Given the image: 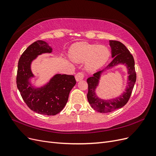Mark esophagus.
Returning <instances> with one entry per match:
<instances>
[{
	"instance_id": "1",
	"label": "esophagus",
	"mask_w": 156,
	"mask_h": 156,
	"mask_svg": "<svg viewBox=\"0 0 156 156\" xmlns=\"http://www.w3.org/2000/svg\"><path fill=\"white\" fill-rule=\"evenodd\" d=\"M84 77V75L83 72L78 73L76 74V75H75V79H76V81L78 82L81 81V80H83Z\"/></svg>"
}]
</instances>
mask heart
<instances>
[{"mask_svg": "<svg viewBox=\"0 0 156 156\" xmlns=\"http://www.w3.org/2000/svg\"><path fill=\"white\" fill-rule=\"evenodd\" d=\"M69 56L74 62H84V67L88 72H95L104 66L110 56V51L105 46L77 42L69 49Z\"/></svg>", "mask_w": 156, "mask_h": 156, "instance_id": "heart-1", "label": "heart"}]
</instances>
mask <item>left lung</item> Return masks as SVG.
<instances>
[{
  "instance_id": "8db88e82",
  "label": "left lung",
  "mask_w": 156,
  "mask_h": 156,
  "mask_svg": "<svg viewBox=\"0 0 156 156\" xmlns=\"http://www.w3.org/2000/svg\"><path fill=\"white\" fill-rule=\"evenodd\" d=\"M109 45L111 48V55L113 60L105 69L96 72L92 77L87 79L88 85L87 98L88 102L94 110L101 113L110 112L124 107L129 100L136 81L135 61L133 56L130 53L129 50L123 44L119 41L110 40ZM119 64L125 65L129 73L128 85L125 92L120 97L110 100H103L100 98L96 94L95 90L99 83L102 73Z\"/></svg>"
}]
</instances>
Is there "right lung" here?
<instances>
[{
  "mask_svg": "<svg viewBox=\"0 0 156 156\" xmlns=\"http://www.w3.org/2000/svg\"><path fill=\"white\" fill-rule=\"evenodd\" d=\"M53 49L47 42L37 40L29 45L19 60L17 87L27 106L36 113L56 115L62 111L68 100L71 90L76 84L73 75L56 74L44 86L36 87L31 80L34 75L31 64L37 56L51 53Z\"/></svg>",
  "mask_w": 156,
  "mask_h": 156,
  "instance_id": "right-lung-1",
  "label": "right lung"
}]
</instances>
